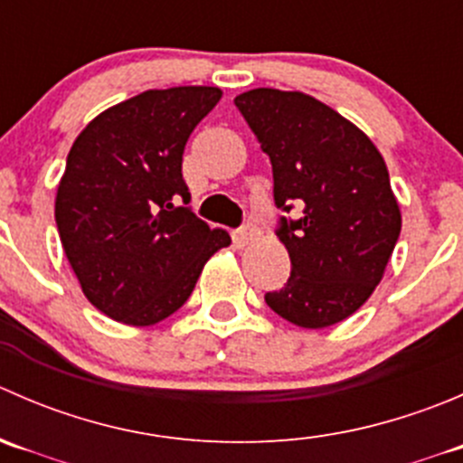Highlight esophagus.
<instances>
[{"label": "esophagus", "instance_id": "obj_1", "mask_svg": "<svg viewBox=\"0 0 463 463\" xmlns=\"http://www.w3.org/2000/svg\"><path fill=\"white\" fill-rule=\"evenodd\" d=\"M240 237H241V241H246V244H249V241H253V240H258V237H260L258 223H255L253 219H249V222H246L244 226L240 228Z\"/></svg>", "mask_w": 463, "mask_h": 463}]
</instances>
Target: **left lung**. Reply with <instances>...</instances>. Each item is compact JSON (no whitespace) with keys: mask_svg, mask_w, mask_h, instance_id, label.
I'll return each mask as SVG.
<instances>
[{"mask_svg":"<svg viewBox=\"0 0 463 463\" xmlns=\"http://www.w3.org/2000/svg\"><path fill=\"white\" fill-rule=\"evenodd\" d=\"M235 107L273 167L279 241L291 275L266 305L305 329L349 318L381 282L401 213L374 143L325 102L300 91L253 89ZM298 207L301 217L288 218Z\"/></svg>","mask_w":463,"mask_h":463,"instance_id":"1","label":"left lung"}]
</instances>
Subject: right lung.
<instances>
[{"label":"right lung","mask_w":463,"mask_h":463,"mask_svg":"<svg viewBox=\"0 0 463 463\" xmlns=\"http://www.w3.org/2000/svg\"><path fill=\"white\" fill-rule=\"evenodd\" d=\"M219 98L217 87L149 89L102 111L69 152L55 223L82 293L109 318H167L231 244L194 217L181 175L185 143Z\"/></svg>","instance_id":"obj_1"}]
</instances>
